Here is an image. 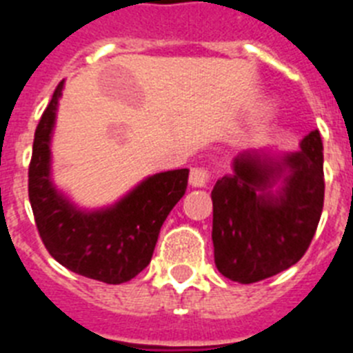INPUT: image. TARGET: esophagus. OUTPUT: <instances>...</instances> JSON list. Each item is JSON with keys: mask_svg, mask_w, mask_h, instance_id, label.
I'll return each instance as SVG.
<instances>
[{"mask_svg": "<svg viewBox=\"0 0 353 353\" xmlns=\"http://www.w3.org/2000/svg\"><path fill=\"white\" fill-rule=\"evenodd\" d=\"M210 183V172L204 168H192L190 170V185L194 188H206Z\"/></svg>", "mask_w": 353, "mask_h": 353, "instance_id": "esophagus-1", "label": "esophagus"}]
</instances>
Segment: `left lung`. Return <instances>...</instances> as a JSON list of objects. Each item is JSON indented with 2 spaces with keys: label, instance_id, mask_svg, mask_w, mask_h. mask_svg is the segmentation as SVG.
Returning a JSON list of instances; mask_svg holds the SVG:
<instances>
[{
  "label": "left lung",
  "instance_id": "left-lung-1",
  "mask_svg": "<svg viewBox=\"0 0 353 353\" xmlns=\"http://www.w3.org/2000/svg\"><path fill=\"white\" fill-rule=\"evenodd\" d=\"M323 143L311 131L299 151L252 149L232 159L213 201L214 265L223 277L252 284L300 261L323 210Z\"/></svg>",
  "mask_w": 353,
  "mask_h": 353
}]
</instances>
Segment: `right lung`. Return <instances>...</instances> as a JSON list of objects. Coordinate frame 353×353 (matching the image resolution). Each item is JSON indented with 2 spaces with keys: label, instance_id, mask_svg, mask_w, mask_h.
<instances>
[{
  "label": "right lung",
  "instance_id": "obj_1",
  "mask_svg": "<svg viewBox=\"0 0 353 353\" xmlns=\"http://www.w3.org/2000/svg\"><path fill=\"white\" fill-rule=\"evenodd\" d=\"M63 81L42 113L33 140L28 195L49 254L74 274L106 284L131 281L151 263L159 229L188 185V168L145 177L110 206L85 210L53 183L51 139Z\"/></svg>",
  "mask_w": 353,
  "mask_h": 353
}]
</instances>
